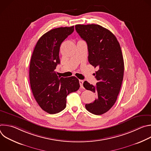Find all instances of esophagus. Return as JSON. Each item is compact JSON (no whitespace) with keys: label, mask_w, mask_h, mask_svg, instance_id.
I'll return each instance as SVG.
<instances>
[{"label":"esophagus","mask_w":151,"mask_h":151,"mask_svg":"<svg viewBox=\"0 0 151 151\" xmlns=\"http://www.w3.org/2000/svg\"><path fill=\"white\" fill-rule=\"evenodd\" d=\"M79 84H80L81 87L83 88V80H81V79H79Z\"/></svg>","instance_id":"1"}]
</instances>
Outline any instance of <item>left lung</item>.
Instances as JSON below:
<instances>
[{"instance_id": "obj_1", "label": "left lung", "mask_w": 151, "mask_h": 151, "mask_svg": "<svg viewBox=\"0 0 151 151\" xmlns=\"http://www.w3.org/2000/svg\"><path fill=\"white\" fill-rule=\"evenodd\" d=\"M75 29L87 42L89 63L99 69L95 74L98 81L96 86L83 82L86 90L97 94L85 108L93 114L102 115L114 105L121 87L124 63L121 47L115 36L100 25L77 24Z\"/></svg>"}]
</instances>
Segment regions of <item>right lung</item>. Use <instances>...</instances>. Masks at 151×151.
Masks as SVG:
<instances>
[{
  "mask_svg": "<svg viewBox=\"0 0 151 151\" xmlns=\"http://www.w3.org/2000/svg\"><path fill=\"white\" fill-rule=\"evenodd\" d=\"M73 31V26L48 31L38 40L31 58L29 78L33 96L41 108L50 114L65 109L68 95L80 87L75 76L60 77L55 71L60 63L61 43Z\"/></svg>",
  "mask_w": 151,
  "mask_h": 151,
  "instance_id": "obj_1",
  "label": "right lung"
}]
</instances>
